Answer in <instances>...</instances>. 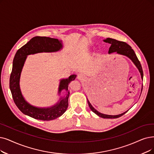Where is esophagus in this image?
I'll return each instance as SVG.
<instances>
[{"instance_id":"1","label":"esophagus","mask_w":154,"mask_h":154,"mask_svg":"<svg viewBox=\"0 0 154 154\" xmlns=\"http://www.w3.org/2000/svg\"><path fill=\"white\" fill-rule=\"evenodd\" d=\"M77 78L79 80H82V79H83L85 78V75H83V74H79Z\"/></svg>"}]
</instances>
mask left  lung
Listing matches in <instances>:
<instances>
[{"label": "left lung", "mask_w": 154, "mask_h": 154, "mask_svg": "<svg viewBox=\"0 0 154 154\" xmlns=\"http://www.w3.org/2000/svg\"><path fill=\"white\" fill-rule=\"evenodd\" d=\"M104 42L106 43H109V44L111 45L109 48V54L112 53V52H117L119 54L124 55V56H126L130 58L133 61V63L136 65V66L138 67V69L141 74V78L143 79V72L142 67H141V65L140 64V62L139 61L138 57H137L136 54H135L134 51L131 48L130 45H129L128 44H126V42H121L119 40H117L116 39L110 38H106V40H104ZM88 106H89L90 109L92 110V112H94L97 115L101 117V118H107V119L118 118H119V117L122 116V115H124L127 112L126 111L124 113H122L121 114L116 115V116L106 115V114H103L99 112H98L97 110L96 109H95L93 107V106L91 105V103H90V102L88 100Z\"/></svg>", "instance_id": "obj_1"}]
</instances>
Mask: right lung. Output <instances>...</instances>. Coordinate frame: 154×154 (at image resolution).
<instances>
[{"instance_id": "add662e5", "label": "right lung", "mask_w": 154, "mask_h": 154, "mask_svg": "<svg viewBox=\"0 0 154 154\" xmlns=\"http://www.w3.org/2000/svg\"><path fill=\"white\" fill-rule=\"evenodd\" d=\"M62 47L61 42L56 38L46 36H35L17 51L13 60V69L9 79V87L15 104L23 114L36 119L51 121L59 118L66 112L68 107L69 91L56 105L50 108L41 109L31 106L25 101L22 96L19 84L21 72L28 55L43 52H56ZM76 76V75H73L67 79H62L59 85V93L63 89L68 90L69 83L74 80Z\"/></svg>"}]
</instances>
